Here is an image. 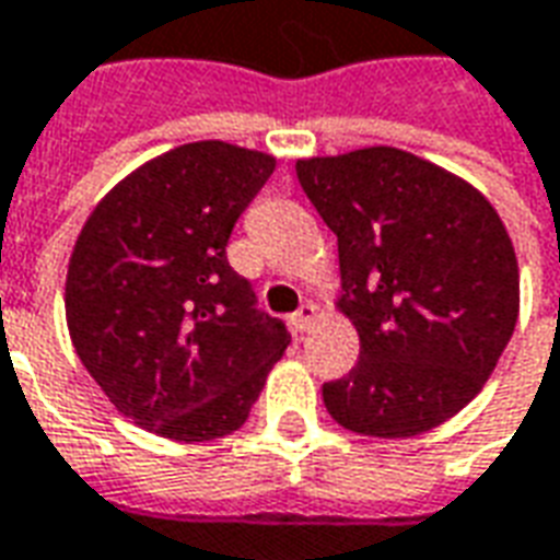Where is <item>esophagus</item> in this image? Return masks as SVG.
Here are the masks:
<instances>
[{
  "label": "esophagus",
  "mask_w": 560,
  "mask_h": 560,
  "mask_svg": "<svg viewBox=\"0 0 560 560\" xmlns=\"http://www.w3.org/2000/svg\"><path fill=\"white\" fill-rule=\"evenodd\" d=\"M315 318H318V308L312 306V303H303V306L296 308V312L291 315L293 330H296V334H306V330H312Z\"/></svg>",
  "instance_id": "esophagus-1"
}]
</instances>
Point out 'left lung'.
<instances>
[{
	"label": "left lung",
	"instance_id": "left-lung-1",
	"mask_svg": "<svg viewBox=\"0 0 560 560\" xmlns=\"http://www.w3.org/2000/svg\"><path fill=\"white\" fill-rule=\"evenodd\" d=\"M336 233L361 361L324 385L342 428L400 440L443 424L482 390L518 318V260L494 206L400 148L296 160Z\"/></svg>",
	"mask_w": 560,
	"mask_h": 560
}]
</instances>
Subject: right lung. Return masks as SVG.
<instances>
[{"label": "right lung", "instance_id": "1", "mask_svg": "<svg viewBox=\"0 0 560 560\" xmlns=\"http://www.w3.org/2000/svg\"><path fill=\"white\" fill-rule=\"evenodd\" d=\"M272 170L264 151L182 144L112 187L75 242L66 320L78 358L117 412L166 440L242 428L291 342L226 260Z\"/></svg>", "mask_w": 560, "mask_h": 560}]
</instances>
